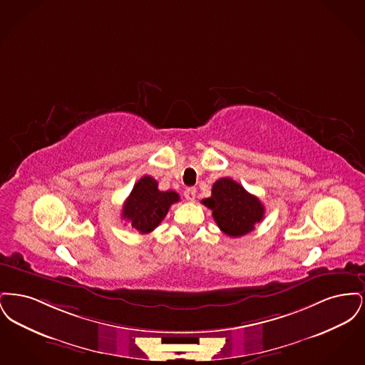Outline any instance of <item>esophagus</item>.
I'll return each instance as SVG.
<instances>
[{
	"label": "esophagus",
	"instance_id": "34e87169",
	"mask_svg": "<svg viewBox=\"0 0 365 365\" xmlns=\"http://www.w3.org/2000/svg\"><path fill=\"white\" fill-rule=\"evenodd\" d=\"M185 198L187 200V201H194L195 200V194H197V190L194 189V187H189V189H186L185 190Z\"/></svg>",
	"mask_w": 365,
	"mask_h": 365
}]
</instances>
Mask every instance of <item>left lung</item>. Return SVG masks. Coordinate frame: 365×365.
<instances>
[{
    "label": "left lung",
    "mask_w": 365,
    "mask_h": 365,
    "mask_svg": "<svg viewBox=\"0 0 365 365\" xmlns=\"http://www.w3.org/2000/svg\"><path fill=\"white\" fill-rule=\"evenodd\" d=\"M202 204L212 210L219 228L232 238L253 231L264 219V205L260 200L231 178L216 180L212 186V195L202 200Z\"/></svg>",
    "instance_id": "1"
}]
</instances>
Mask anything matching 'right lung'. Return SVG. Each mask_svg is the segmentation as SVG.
I'll return each mask as SVG.
<instances>
[{
    "instance_id": "add662e5",
    "label": "right lung",
    "mask_w": 365,
    "mask_h": 365,
    "mask_svg": "<svg viewBox=\"0 0 365 365\" xmlns=\"http://www.w3.org/2000/svg\"><path fill=\"white\" fill-rule=\"evenodd\" d=\"M179 201V194L173 190H158V183L152 176H142L123 205L122 217L127 219L139 234H149L156 228L170 207Z\"/></svg>"
}]
</instances>
